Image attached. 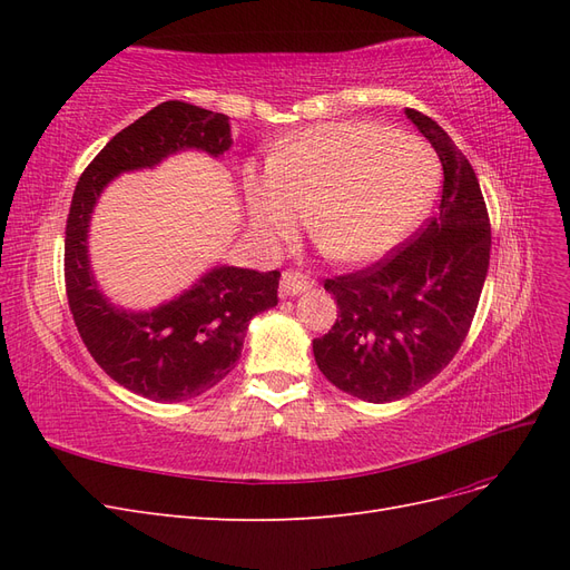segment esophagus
I'll return each mask as SVG.
<instances>
[{"instance_id":"obj_1","label":"esophagus","mask_w":570,"mask_h":570,"mask_svg":"<svg viewBox=\"0 0 570 570\" xmlns=\"http://www.w3.org/2000/svg\"><path fill=\"white\" fill-rule=\"evenodd\" d=\"M314 287H316V281L308 278V275H304V273L285 271L281 275V295L283 297H297V295H304V292L314 289Z\"/></svg>"}]
</instances>
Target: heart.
I'll return each mask as SVG.
<instances>
[{
  "instance_id": "b5f03b06",
  "label": "heart",
  "mask_w": 570,
  "mask_h": 570,
  "mask_svg": "<svg viewBox=\"0 0 570 570\" xmlns=\"http://www.w3.org/2000/svg\"><path fill=\"white\" fill-rule=\"evenodd\" d=\"M438 187V161L419 137L375 124H327L302 132L252 176V223L289 237L308 220L318 249L337 264H371L423 218Z\"/></svg>"
}]
</instances>
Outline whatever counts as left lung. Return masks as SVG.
Returning a JSON list of instances; mask_svg holds the SVG:
<instances>
[{"label": "left lung", "instance_id": "8db88e82", "mask_svg": "<svg viewBox=\"0 0 570 570\" xmlns=\"http://www.w3.org/2000/svg\"><path fill=\"white\" fill-rule=\"evenodd\" d=\"M406 118L442 161L438 216L385 262L325 281L337 321L314 340L327 381L371 404L402 400L450 364L490 266V218L473 166L433 118L413 109Z\"/></svg>", "mask_w": 570, "mask_h": 570}]
</instances>
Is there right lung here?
I'll return each mask as SVG.
<instances>
[{"instance_id": "obj_1", "label": "right lung", "mask_w": 570, "mask_h": 570, "mask_svg": "<svg viewBox=\"0 0 570 570\" xmlns=\"http://www.w3.org/2000/svg\"><path fill=\"white\" fill-rule=\"evenodd\" d=\"M230 147L228 116L164 101L114 135L76 185L66 220L68 306L97 364L151 402L195 400L235 368L249 321L278 304L281 271L216 264L174 299L135 312L114 304L92 273L95 206L118 176L157 168L180 151L220 159Z\"/></svg>"}]
</instances>
